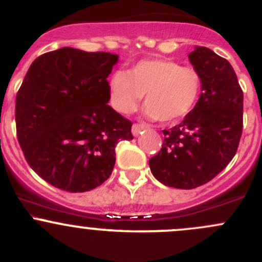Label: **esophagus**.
<instances>
[{"instance_id":"obj_1","label":"esophagus","mask_w":262,"mask_h":262,"mask_svg":"<svg viewBox=\"0 0 262 262\" xmlns=\"http://www.w3.org/2000/svg\"><path fill=\"white\" fill-rule=\"evenodd\" d=\"M147 126L143 125V124H133V126H132V133H133V136H139V134L142 133V132L146 129Z\"/></svg>"}]
</instances>
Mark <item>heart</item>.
I'll list each match as a JSON object with an SVG mask.
<instances>
[{"label": "heart", "mask_w": 262, "mask_h": 262, "mask_svg": "<svg viewBox=\"0 0 262 262\" xmlns=\"http://www.w3.org/2000/svg\"><path fill=\"white\" fill-rule=\"evenodd\" d=\"M110 102L116 112L130 114L144 95V114L165 124L178 123L199 101L203 77L192 67L170 59L139 60L126 72L116 71L109 78Z\"/></svg>", "instance_id": "b5f03b06"}]
</instances>
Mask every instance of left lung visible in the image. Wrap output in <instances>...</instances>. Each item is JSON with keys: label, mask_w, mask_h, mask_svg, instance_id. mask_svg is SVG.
Here are the masks:
<instances>
[{"label": "left lung", "mask_w": 262, "mask_h": 262, "mask_svg": "<svg viewBox=\"0 0 262 262\" xmlns=\"http://www.w3.org/2000/svg\"><path fill=\"white\" fill-rule=\"evenodd\" d=\"M189 59L203 77L199 101L179 125L163 130L162 148L149 160L158 181L186 190L226 168L244 128V92L231 63L205 47H196Z\"/></svg>", "instance_id": "1"}]
</instances>
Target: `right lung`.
<instances>
[{
  "instance_id": "1",
  "label": "right lung",
  "mask_w": 262,
  "mask_h": 262,
  "mask_svg": "<svg viewBox=\"0 0 262 262\" xmlns=\"http://www.w3.org/2000/svg\"><path fill=\"white\" fill-rule=\"evenodd\" d=\"M118 55L60 48L31 63L16 95L15 120L26 162L43 180L83 192L109 179L132 123L107 105Z\"/></svg>"
}]
</instances>
